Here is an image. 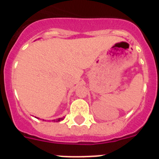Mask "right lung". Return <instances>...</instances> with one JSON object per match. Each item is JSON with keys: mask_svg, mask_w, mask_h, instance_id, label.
<instances>
[{"mask_svg": "<svg viewBox=\"0 0 159 159\" xmlns=\"http://www.w3.org/2000/svg\"><path fill=\"white\" fill-rule=\"evenodd\" d=\"M64 118H59V119H54L53 121H54V122H60V121H61V120H63V119H64Z\"/></svg>", "mask_w": 159, "mask_h": 159, "instance_id": "1", "label": "right lung"}]
</instances>
